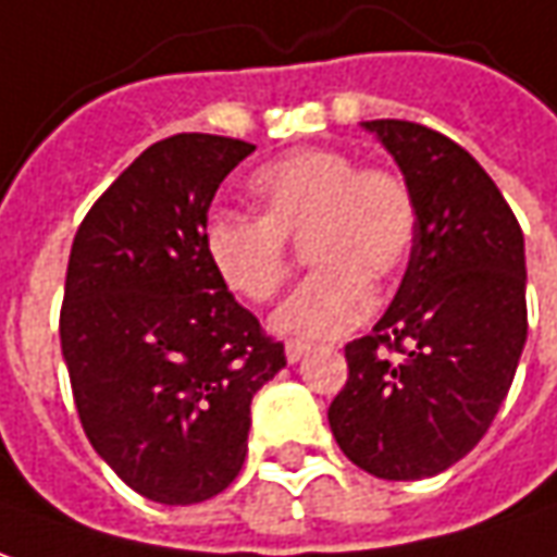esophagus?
Masks as SVG:
<instances>
[{
  "label": "esophagus",
  "instance_id": "1",
  "mask_svg": "<svg viewBox=\"0 0 557 557\" xmlns=\"http://www.w3.org/2000/svg\"><path fill=\"white\" fill-rule=\"evenodd\" d=\"M308 354H310L308 342H286V359H289V362H301Z\"/></svg>",
  "mask_w": 557,
  "mask_h": 557
}]
</instances>
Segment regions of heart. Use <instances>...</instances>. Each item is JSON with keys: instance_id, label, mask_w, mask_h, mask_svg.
I'll use <instances>...</instances> for the list:
<instances>
[{"instance_id": "1", "label": "heart", "mask_w": 557, "mask_h": 557, "mask_svg": "<svg viewBox=\"0 0 557 557\" xmlns=\"http://www.w3.org/2000/svg\"><path fill=\"white\" fill-rule=\"evenodd\" d=\"M262 219L213 215L203 249L231 293L264 305L289 280V244L308 237L320 271L295 289L271 326L289 338H342L377 301L374 280L403 271L418 213L403 176L359 168L344 151L301 149L264 164L249 180Z\"/></svg>"}]
</instances>
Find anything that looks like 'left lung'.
Segmentation results:
<instances>
[{"label":"left lung","instance_id":"8db88e82","mask_svg":"<svg viewBox=\"0 0 557 557\" xmlns=\"http://www.w3.org/2000/svg\"><path fill=\"white\" fill-rule=\"evenodd\" d=\"M362 127L403 170L418 228L393 305L344 347L350 374L329 426L359 469L414 482L467 457L512 387L528 342L524 234L454 139L414 121Z\"/></svg>","mask_w":557,"mask_h":557}]
</instances>
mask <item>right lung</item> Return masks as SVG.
Returning <instances> with one entry per match:
<instances>
[{
  "label": "right lung",
  "instance_id": "obj_1",
  "mask_svg": "<svg viewBox=\"0 0 557 557\" xmlns=\"http://www.w3.org/2000/svg\"><path fill=\"white\" fill-rule=\"evenodd\" d=\"M256 146L154 143L75 231L60 347L94 451L164 506L222 494L247 460L249 406L286 366L203 249L215 188Z\"/></svg>",
  "mask_w": 557,
  "mask_h": 557
}]
</instances>
